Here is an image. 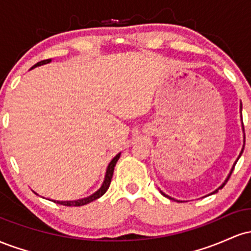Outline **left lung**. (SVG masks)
I'll use <instances>...</instances> for the list:
<instances>
[{
    "label": "left lung",
    "instance_id": "left-lung-1",
    "mask_svg": "<svg viewBox=\"0 0 251 251\" xmlns=\"http://www.w3.org/2000/svg\"><path fill=\"white\" fill-rule=\"evenodd\" d=\"M241 111H242V103H241ZM242 127H243V133H244V126H243V122H242ZM244 143H246V134H244ZM243 150H244V146H243V148H242V151H241V153H240V155H238L237 160H238V159H240V157H241V155H242V153H243ZM237 160H236V162H235V164H234V166H232V169H231V171H230V174H229V175H227L226 179V180H224V183H223V184H222V185H221V186H220V188H218L217 190H215V191H214V192H211V195H212V194H216V192H218V190H220V189H222V188H223V186H224V185H226V181H227V180H229L230 176H231V174H232V171H234V168H235L236 163H237ZM160 192H162V195H164V196H165V197H168V198H170V200H174V198H171V197H170V196H168V195H165V194H164V192H163V191H160Z\"/></svg>",
    "mask_w": 251,
    "mask_h": 251
}]
</instances>
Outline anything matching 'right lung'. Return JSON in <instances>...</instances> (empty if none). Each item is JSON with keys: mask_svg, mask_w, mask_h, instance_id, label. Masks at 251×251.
<instances>
[{"mask_svg": "<svg viewBox=\"0 0 251 251\" xmlns=\"http://www.w3.org/2000/svg\"><path fill=\"white\" fill-rule=\"evenodd\" d=\"M51 61L50 59H47V60H42V61L37 62L36 65H34L33 67H31V70L33 68L37 67V66H41V65H46V63H50ZM120 158V153H118L116 157L113 158V159L111 160V163L108 164L107 166V170H106V175H105V180H103L101 188H100L98 191L94 192L93 195L88 196V197L86 198H81V200H77V201H53L54 203H57V204H61V205H65V206H81V205H86V204L91 203V201L98 200V198H100L101 196L105 194L106 191H107V189L109 188V184H111V179H112V176H113V171H114V166H116V164L118 162V159Z\"/></svg>", "mask_w": 251, "mask_h": 251, "instance_id": "add662e5", "label": "right lung"}]
</instances>
